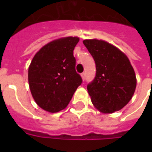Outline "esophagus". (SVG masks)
Instances as JSON below:
<instances>
[{
  "label": "esophagus",
  "instance_id": "esophagus-1",
  "mask_svg": "<svg viewBox=\"0 0 152 152\" xmlns=\"http://www.w3.org/2000/svg\"><path fill=\"white\" fill-rule=\"evenodd\" d=\"M85 76H86V73L85 72H83V73H81V77L83 79V80H85Z\"/></svg>",
  "mask_w": 152,
  "mask_h": 152
}]
</instances>
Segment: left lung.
I'll return each instance as SVG.
<instances>
[{"label":"left lung","mask_w":152,"mask_h":152,"mask_svg":"<svg viewBox=\"0 0 152 152\" xmlns=\"http://www.w3.org/2000/svg\"><path fill=\"white\" fill-rule=\"evenodd\" d=\"M83 42L96 66L95 79L88 84L93 105L104 113L120 110L131 100L137 87V78L129 60L107 42L85 39Z\"/></svg>","instance_id":"left-lung-1"}]
</instances>
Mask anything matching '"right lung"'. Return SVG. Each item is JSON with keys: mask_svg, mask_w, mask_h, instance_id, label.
<instances>
[{"mask_svg": "<svg viewBox=\"0 0 152 152\" xmlns=\"http://www.w3.org/2000/svg\"><path fill=\"white\" fill-rule=\"evenodd\" d=\"M77 37H65L49 42L33 57L28 69V82L34 101L44 110H64L82 83L76 71L73 50Z\"/></svg>", "mask_w": 152, "mask_h": 152, "instance_id": "obj_1", "label": "right lung"}]
</instances>
